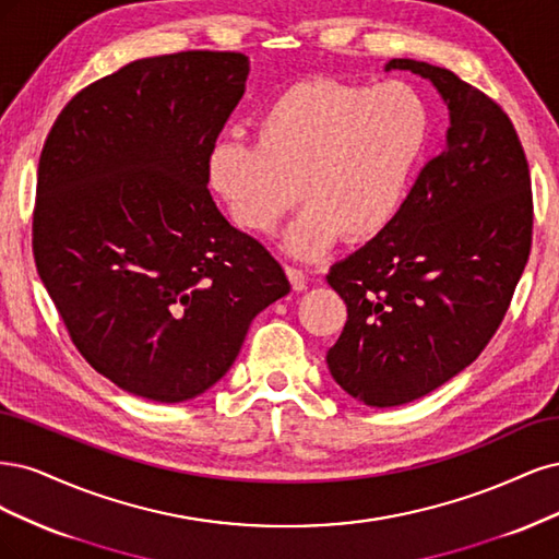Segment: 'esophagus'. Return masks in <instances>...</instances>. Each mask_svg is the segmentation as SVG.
Listing matches in <instances>:
<instances>
[{"label": "esophagus", "mask_w": 559, "mask_h": 559, "mask_svg": "<svg viewBox=\"0 0 559 559\" xmlns=\"http://www.w3.org/2000/svg\"><path fill=\"white\" fill-rule=\"evenodd\" d=\"M285 274H287V278H290V283H293L295 290H304V287H306V274L301 272L299 266L287 264V266H285Z\"/></svg>", "instance_id": "obj_1"}]
</instances>
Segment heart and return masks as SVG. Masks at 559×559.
<instances>
[{
  "label": "heart",
  "mask_w": 559,
  "mask_h": 559,
  "mask_svg": "<svg viewBox=\"0 0 559 559\" xmlns=\"http://www.w3.org/2000/svg\"><path fill=\"white\" fill-rule=\"evenodd\" d=\"M429 134V106L408 83L304 79L264 106L258 141L215 146L211 183L234 225L250 234L272 231L306 202L285 246L316 258L338 237L369 241L397 218Z\"/></svg>",
  "instance_id": "heart-1"
}]
</instances>
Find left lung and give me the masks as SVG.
I'll use <instances>...</instances> for the list:
<instances>
[{
    "mask_svg": "<svg viewBox=\"0 0 559 559\" xmlns=\"http://www.w3.org/2000/svg\"><path fill=\"white\" fill-rule=\"evenodd\" d=\"M385 69L435 83L450 128L397 218L328 274L348 309L328 367L381 408L425 397L490 344L534 227L527 157L501 106L443 67L394 58Z\"/></svg>",
    "mask_w": 559,
    "mask_h": 559,
    "instance_id": "left-lung-1",
    "label": "left lung"
}]
</instances>
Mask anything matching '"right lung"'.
<instances>
[{"label":"right lung","instance_id":"add662e5","mask_svg":"<svg viewBox=\"0 0 559 559\" xmlns=\"http://www.w3.org/2000/svg\"><path fill=\"white\" fill-rule=\"evenodd\" d=\"M246 76L231 50L136 60L71 97L44 143L37 272L85 362L143 400L209 390L253 318L290 293L206 188Z\"/></svg>","mask_w":559,"mask_h":559}]
</instances>
